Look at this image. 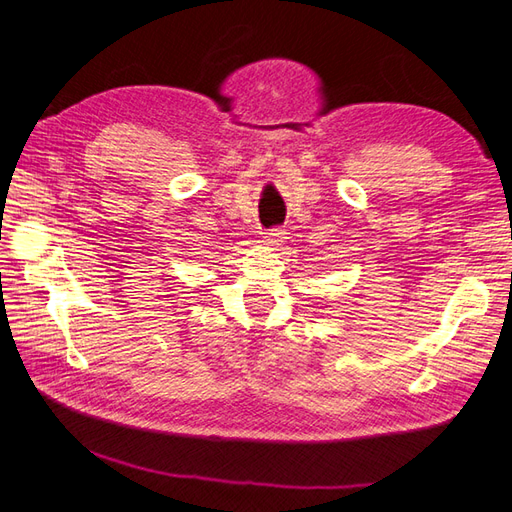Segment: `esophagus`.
Returning <instances> with one entry per match:
<instances>
[{
  "instance_id": "obj_1",
  "label": "esophagus",
  "mask_w": 512,
  "mask_h": 512,
  "mask_svg": "<svg viewBox=\"0 0 512 512\" xmlns=\"http://www.w3.org/2000/svg\"><path fill=\"white\" fill-rule=\"evenodd\" d=\"M286 241V232L282 228H273L265 232V245L269 247H280Z\"/></svg>"
}]
</instances>
